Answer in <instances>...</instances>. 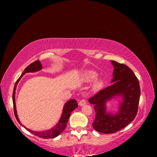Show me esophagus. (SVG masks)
Returning a JSON list of instances; mask_svg holds the SVG:
<instances>
[{
  "instance_id": "34e87169",
  "label": "esophagus",
  "mask_w": 157,
  "mask_h": 157,
  "mask_svg": "<svg viewBox=\"0 0 157 157\" xmlns=\"http://www.w3.org/2000/svg\"><path fill=\"white\" fill-rule=\"evenodd\" d=\"M85 104H86V101L84 100V99H82V100H80L79 101V103H78V105L80 106H83V105H85Z\"/></svg>"
}]
</instances>
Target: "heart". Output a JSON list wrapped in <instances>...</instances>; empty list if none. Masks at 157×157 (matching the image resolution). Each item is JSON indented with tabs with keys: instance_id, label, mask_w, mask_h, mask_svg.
<instances>
[{
	"instance_id": "1",
	"label": "heart",
	"mask_w": 157,
	"mask_h": 157,
	"mask_svg": "<svg viewBox=\"0 0 157 157\" xmlns=\"http://www.w3.org/2000/svg\"><path fill=\"white\" fill-rule=\"evenodd\" d=\"M98 77L97 73L94 72L92 71H88L85 73L82 77V79L84 82H91L94 80H96ZM103 86V81L101 80H98L95 82V83L92 86V91L98 92L99 91Z\"/></svg>"
}]
</instances>
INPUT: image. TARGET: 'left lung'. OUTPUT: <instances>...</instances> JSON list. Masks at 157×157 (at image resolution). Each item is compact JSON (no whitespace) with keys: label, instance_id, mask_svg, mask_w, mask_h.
I'll return each instance as SVG.
<instances>
[{"label":"left lung","instance_id":"obj_1","mask_svg":"<svg viewBox=\"0 0 157 157\" xmlns=\"http://www.w3.org/2000/svg\"><path fill=\"white\" fill-rule=\"evenodd\" d=\"M111 62L114 67L113 84L88 99L96 111L93 128L102 134L115 133L129 124L137 115L140 98V83L132 69L115 61ZM118 97L122 101L117 113L107 112L106 103Z\"/></svg>","mask_w":157,"mask_h":157}]
</instances>
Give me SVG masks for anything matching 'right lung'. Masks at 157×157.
I'll return each instance as SVG.
<instances>
[{
    "label": "right lung",
    "mask_w": 157,
    "mask_h": 157,
    "mask_svg": "<svg viewBox=\"0 0 157 157\" xmlns=\"http://www.w3.org/2000/svg\"><path fill=\"white\" fill-rule=\"evenodd\" d=\"M42 68V64L40 63V61L39 60L35 61L33 63H32L31 64H30L29 65L27 66V67L25 69L24 71L23 72V73L21 74V75L20 76V77L17 80V81L15 84V86H14V88H13V95H12L13 111H14V115H15V117L16 118L17 122L20 123V124L22 126L24 127L26 130H27L28 131L30 132L31 133H32L33 134L39 136L40 137H42V138H44V139L54 138V137L59 136L61 134V133L65 130V128L66 127V125H67V122L69 120L71 112L73 111L75 109L78 107L77 102L75 99H70V100H69L68 101H67L65 103V105L63 106L62 115H61L60 119L59 120V122L57 123L56 125L55 126H54L53 128H50V129H49V130L42 131V132L33 131V130L28 129L27 128H26L23 125H22V124L20 122V120H19L18 117H17V111H16L15 94H16V86H17V83L19 82V81H20V79L24 75L25 73H35V72H36V71H39L40 70H41Z\"/></svg>",
    "instance_id": "add662e5"
}]
</instances>
